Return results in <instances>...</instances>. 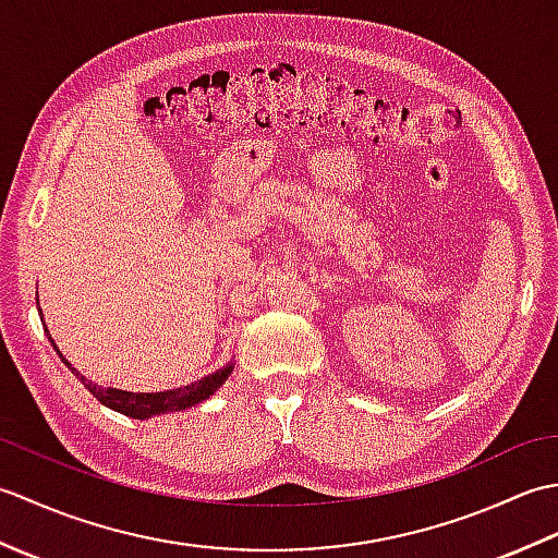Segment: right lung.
Here are the masks:
<instances>
[{
    "instance_id": "add662e5",
    "label": "right lung",
    "mask_w": 558,
    "mask_h": 558,
    "mask_svg": "<svg viewBox=\"0 0 558 558\" xmlns=\"http://www.w3.org/2000/svg\"><path fill=\"white\" fill-rule=\"evenodd\" d=\"M38 312H40V318H43L40 302H38ZM43 328H45L47 338H50L52 348L57 350L59 360H62L69 366L71 374H74L78 381L102 402L105 408H110V410L120 412V414H126V417H134V420H148V417H156V414H168V412H180V410H186V408H194V405H198V402H204L213 393H216V390L225 381H228V376L234 369V362L230 360L228 364H222L218 372H213V374L198 378V381L186 384V386L170 388V390H156V393H134V390H122V388L100 386L96 381H88V378L83 376L78 369H74L64 354L59 352L57 342L52 340L50 330H47V326H45V318H43Z\"/></svg>"
}]
</instances>
